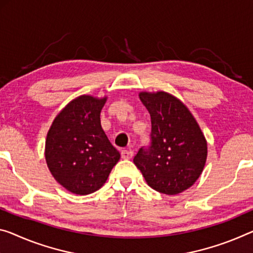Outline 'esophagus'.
I'll return each instance as SVG.
<instances>
[{
	"label": "esophagus",
	"instance_id": "34e87169",
	"mask_svg": "<svg viewBox=\"0 0 253 253\" xmlns=\"http://www.w3.org/2000/svg\"><path fill=\"white\" fill-rule=\"evenodd\" d=\"M121 156L123 159H131L133 156V151L131 149H124L121 151Z\"/></svg>",
	"mask_w": 253,
	"mask_h": 253
}]
</instances>
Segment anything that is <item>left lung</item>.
I'll use <instances>...</instances> for the list:
<instances>
[{"instance_id":"left-lung-1","label":"left lung","mask_w":253,"mask_h":253,"mask_svg":"<svg viewBox=\"0 0 253 253\" xmlns=\"http://www.w3.org/2000/svg\"><path fill=\"white\" fill-rule=\"evenodd\" d=\"M151 119L150 145L133 158L150 188L177 194L193 185L207 159V141L188 107L169 92H140Z\"/></svg>"}]
</instances>
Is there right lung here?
<instances>
[{
    "label": "right lung",
    "instance_id": "add662e5",
    "mask_svg": "<svg viewBox=\"0 0 253 253\" xmlns=\"http://www.w3.org/2000/svg\"><path fill=\"white\" fill-rule=\"evenodd\" d=\"M105 102L106 97H77L54 119L46 138L50 173L68 191L80 196L102 188L121 157L100 126Z\"/></svg>",
    "mask_w": 253,
    "mask_h": 253
}]
</instances>
